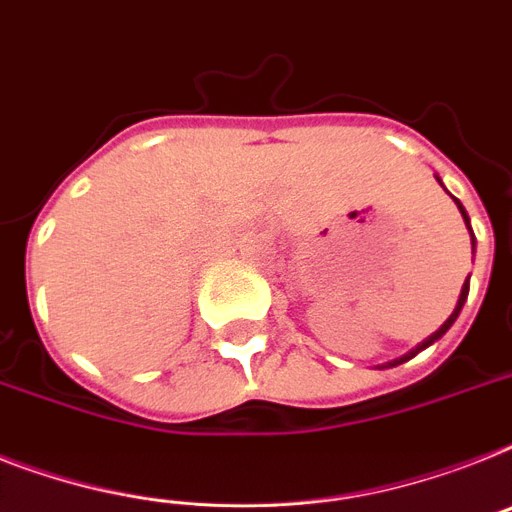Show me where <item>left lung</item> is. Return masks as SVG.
<instances>
[{
    "label": "left lung",
    "instance_id": "1",
    "mask_svg": "<svg viewBox=\"0 0 512 512\" xmlns=\"http://www.w3.org/2000/svg\"><path fill=\"white\" fill-rule=\"evenodd\" d=\"M436 181H439V184H442V178H439V176H436ZM442 186H444V184H442ZM452 199H455V197H452ZM455 205H458L460 215H463V220H465V226H468V231H471V249H476V236H473L471 218H468V213H465V207L460 205V199H455ZM468 289H471V284H468V281H465V284H463V289H460L458 305H455V310H452V315H450V318H447V321H444L442 326H439V331H434V334H431V336H426V339H423V342L418 344V347H413V350H410V352H405V355H402V357H397V360H389V363H384V365H378V368H394V365H402V363H407V360H413V357L418 355V352H423V350H426V347H431V344H434V342H439V339H442V336L447 334V331H450V326H452V323L458 321L460 310H463L465 299H468Z\"/></svg>",
    "mask_w": 512,
    "mask_h": 512
}]
</instances>
